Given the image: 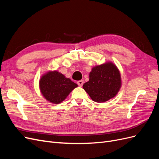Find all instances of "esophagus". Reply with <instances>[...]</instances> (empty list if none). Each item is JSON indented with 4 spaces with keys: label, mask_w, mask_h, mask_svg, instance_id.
<instances>
[{
    "label": "esophagus",
    "mask_w": 159,
    "mask_h": 159,
    "mask_svg": "<svg viewBox=\"0 0 159 159\" xmlns=\"http://www.w3.org/2000/svg\"><path fill=\"white\" fill-rule=\"evenodd\" d=\"M77 84H78V85L80 86V87H81V86H82L84 84V80H79V81H78Z\"/></svg>",
    "instance_id": "esophagus-1"
}]
</instances>
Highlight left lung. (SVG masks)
<instances>
[{"instance_id":"obj_1","label":"left lung","mask_w":159,"mask_h":159,"mask_svg":"<svg viewBox=\"0 0 159 159\" xmlns=\"http://www.w3.org/2000/svg\"><path fill=\"white\" fill-rule=\"evenodd\" d=\"M121 85V75L117 68L108 62L94 67L89 74V81L84 84L83 88L91 99L102 103L114 98Z\"/></svg>"}]
</instances>
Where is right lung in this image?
<instances>
[{
	"label": "right lung",
	"instance_id": "obj_1",
	"mask_svg": "<svg viewBox=\"0 0 159 159\" xmlns=\"http://www.w3.org/2000/svg\"><path fill=\"white\" fill-rule=\"evenodd\" d=\"M76 87L78 85L57 71L48 72L40 80V89L43 96L56 104L63 102Z\"/></svg>",
	"mask_w": 159,
	"mask_h": 159
}]
</instances>
